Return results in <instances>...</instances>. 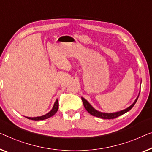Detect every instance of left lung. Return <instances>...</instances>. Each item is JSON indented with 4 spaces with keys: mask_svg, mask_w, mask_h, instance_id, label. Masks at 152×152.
<instances>
[{
    "mask_svg": "<svg viewBox=\"0 0 152 152\" xmlns=\"http://www.w3.org/2000/svg\"><path fill=\"white\" fill-rule=\"evenodd\" d=\"M140 91H139V94L138 95L137 98H136V99L134 100V102L133 104H132L129 107L126 108V109H124L122 110H120V111L118 112H115V113H102V112H100L99 111V110L95 109V108L93 107V106L91 105V104L88 102L87 99H85L84 98H82V100H83V105L85 106V109L87 110L88 113H90L91 115H93V116H95V117H99V118H102V119H115L116 118V117H119V116H121V115H124V113H127L128 111H129L131 108H132L133 106H134L135 103L137 102L138 98H139V94H140Z\"/></svg>",
    "mask_w": 152,
    "mask_h": 152,
    "instance_id": "8db88e82",
    "label": "left lung"
}]
</instances>
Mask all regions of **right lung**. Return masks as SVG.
I'll return each mask as SVG.
<instances>
[{
    "label": "right lung",
    "instance_id": "obj_1",
    "mask_svg": "<svg viewBox=\"0 0 152 152\" xmlns=\"http://www.w3.org/2000/svg\"><path fill=\"white\" fill-rule=\"evenodd\" d=\"M58 99H56L55 102L54 104V106L53 108H52V110L48 112V113H46V115H42V116H40V117H25L26 118L28 119H31V120H35V121H39V120H44V119H48L50 117H53V115L55 114V113L57 112L58 110Z\"/></svg>",
    "mask_w": 152,
    "mask_h": 152
}]
</instances>
